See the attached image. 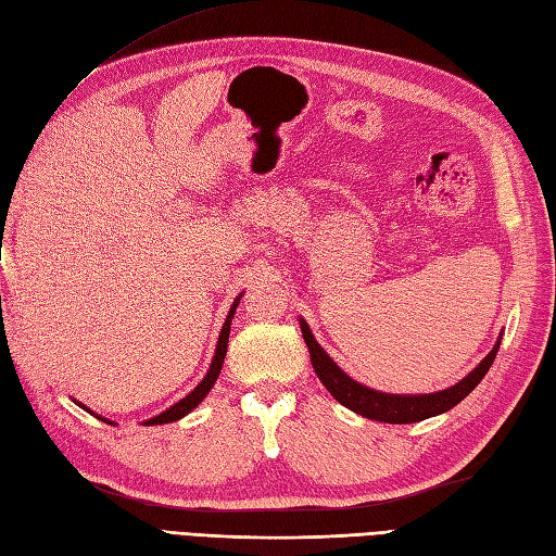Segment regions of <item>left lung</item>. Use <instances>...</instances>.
Instances as JSON below:
<instances>
[{
    "label": "left lung",
    "instance_id": "obj_1",
    "mask_svg": "<svg viewBox=\"0 0 556 556\" xmlns=\"http://www.w3.org/2000/svg\"><path fill=\"white\" fill-rule=\"evenodd\" d=\"M301 331L305 338V345L309 350V362L315 366V374L324 382V388L333 394V400L364 418L392 422V425L418 422L425 418L446 414L448 408L460 404L465 396L479 386L481 378L489 374V368L497 354V348H501V340H497L493 350L481 359V364L475 368V371L467 374L460 382H455V386L448 390L432 392V394H386V392L366 388L357 380H352L343 368H340L329 354L324 352V348L317 343L315 336H312L305 319H301Z\"/></svg>",
    "mask_w": 556,
    "mask_h": 556
}]
</instances>
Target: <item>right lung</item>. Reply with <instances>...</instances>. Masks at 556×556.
I'll list each match as a JSON object with an SVG mask.
<instances>
[{
  "label": "right lung",
  "instance_id": "obj_1",
  "mask_svg": "<svg viewBox=\"0 0 556 556\" xmlns=\"http://www.w3.org/2000/svg\"><path fill=\"white\" fill-rule=\"evenodd\" d=\"M239 298H241V293L237 295V301L232 303L230 312H227V319H225L223 329H220V336H218L216 354H213V362H211V366H208V371H206L204 380L199 382V386H197L188 396H182V400H180L178 404H174L170 408H166L164 414L150 418L146 425H162V422H174V420H180L182 416H188L192 408H197L199 404L204 402V396L211 392L213 382H216V380H218V376H220V368H223L225 354H227V338H230V324H232V317H235V309H237V305H239ZM77 404H79V402H77ZM79 406H81V404H79ZM81 408H87V406H81ZM87 410H89V408H87ZM91 414H93V410H91ZM93 416H96V414H93ZM96 418H98V420H103V422L115 425V422L108 420V418H103V416H96Z\"/></svg>",
  "mask_w": 556,
  "mask_h": 556
}]
</instances>
